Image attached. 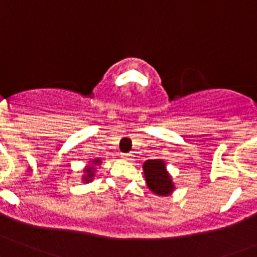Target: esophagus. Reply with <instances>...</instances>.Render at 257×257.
<instances>
[{"instance_id": "obj_1", "label": "esophagus", "mask_w": 257, "mask_h": 257, "mask_svg": "<svg viewBox=\"0 0 257 257\" xmlns=\"http://www.w3.org/2000/svg\"><path fill=\"white\" fill-rule=\"evenodd\" d=\"M131 156L132 155H129V153H121V158L123 160H131Z\"/></svg>"}]
</instances>
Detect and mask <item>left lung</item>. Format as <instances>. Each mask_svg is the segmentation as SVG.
Wrapping results in <instances>:
<instances>
[{"mask_svg": "<svg viewBox=\"0 0 257 257\" xmlns=\"http://www.w3.org/2000/svg\"><path fill=\"white\" fill-rule=\"evenodd\" d=\"M146 183L148 189L158 196H167L175 190L171 175L166 169V162L161 158L148 160L143 164Z\"/></svg>", "mask_w": 257, "mask_h": 257, "instance_id": "left-lung-1", "label": "left lung"}]
</instances>
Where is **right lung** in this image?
<instances>
[{"label":"right lung","mask_w":257,"mask_h":257,"mask_svg":"<svg viewBox=\"0 0 257 257\" xmlns=\"http://www.w3.org/2000/svg\"><path fill=\"white\" fill-rule=\"evenodd\" d=\"M101 164V160H99V158H96V160H92V161H90V165H88L87 167H85V175L82 176V181L83 183H91L93 179V176H95V171H96V167L97 165Z\"/></svg>","instance_id":"add662e5"}]
</instances>
